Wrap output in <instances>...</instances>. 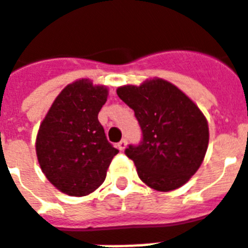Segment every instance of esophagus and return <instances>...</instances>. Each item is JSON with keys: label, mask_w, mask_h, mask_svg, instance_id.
Masks as SVG:
<instances>
[{"label": "esophagus", "mask_w": 248, "mask_h": 248, "mask_svg": "<svg viewBox=\"0 0 248 248\" xmlns=\"http://www.w3.org/2000/svg\"><path fill=\"white\" fill-rule=\"evenodd\" d=\"M124 147H126V139H122V140L117 144V148L120 149V151H124Z\"/></svg>", "instance_id": "1"}]
</instances>
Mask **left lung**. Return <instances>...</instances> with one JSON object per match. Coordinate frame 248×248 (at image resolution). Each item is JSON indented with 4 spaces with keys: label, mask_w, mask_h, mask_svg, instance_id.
Instances as JSON below:
<instances>
[{
    "label": "left lung",
    "mask_w": 248,
    "mask_h": 248,
    "mask_svg": "<svg viewBox=\"0 0 248 248\" xmlns=\"http://www.w3.org/2000/svg\"><path fill=\"white\" fill-rule=\"evenodd\" d=\"M117 94L134 110L140 126L139 144L124 149L139 178L157 191L185 185L202 165L209 140L207 120L199 108L162 79L120 87Z\"/></svg>",
    "instance_id": "1"
}]
</instances>
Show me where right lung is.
<instances>
[{"instance_id":"right-lung-1","label":"right lung","mask_w":248,"mask_h":248,"mask_svg":"<svg viewBox=\"0 0 248 248\" xmlns=\"http://www.w3.org/2000/svg\"><path fill=\"white\" fill-rule=\"evenodd\" d=\"M107 97L105 87L84 79L71 83L57 96L39 128L36 154L41 170L67 195L93 192L118 154L97 118Z\"/></svg>"}]
</instances>
